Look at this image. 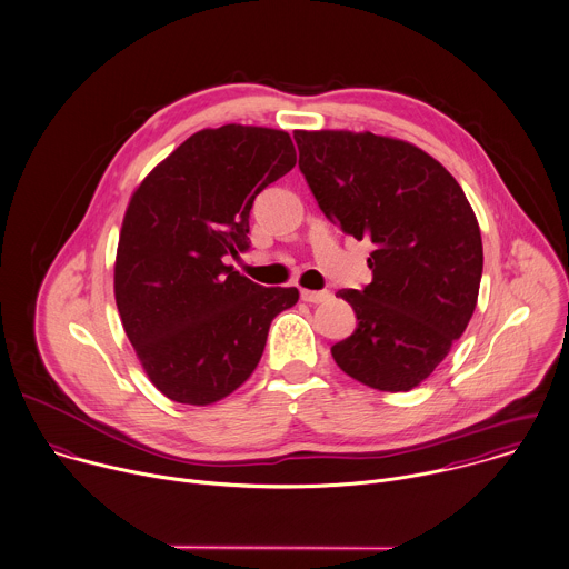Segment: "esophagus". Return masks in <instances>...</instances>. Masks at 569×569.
<instances>
[{
	"mask_svg": "<svg viewBox=\"0 0 569 569\" xmlns=\"http://www.w3.org/2000/svg\"><path fill=\"white\" fill-rule=\"evenodd\" d=\"M329 291H309V289H302L300 291V298L305 300V302H311V305H318V302H325V300H329Z\"/></svg>",
	"mask_w": 569,
	"mask_h": 569,
	"instance_id": "obj_1",
	"label": "esophagus"
}]
</instances>
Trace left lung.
Instances as JSON below:
<instances>
[{
    "label": "left lung",
    "instance_id": "1",
    "mask_svg": "<svg viewBox=\"0 0 569 569\" xmlns=\"http://www.w3.org/2000/svg\"><path fill=\"white\" fill-rule=\"evenodd\" d=\"M293 140L327 220L373 244L371 282L336 293L358 325L331 356L367 387L409 391L442 362L476 309V216L451 173L409 142L349 131H296Z\"/></svg>",
    "mask_w": 569,
    "mask_h": 569
}]
</instances>
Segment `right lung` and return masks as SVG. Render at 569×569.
I'll list each match as a JSON object with an SVG mask.
<instances>
[{
    "mask_svg": "<svg viewBox=\"0 0 569 569\" xmlns=\"http://www.w3.org/2000/svg\"><path fill=\"white\" fill-rule=\"evenodd\" d=\"M296 167L284 131L227 124L182 142L133 193L118 244L116 302L151 382L211 405L258 367L271 320L298 289L224 264L249 251L256 196Z\"/></svg>",
    "mask_w": 569,
    "mask_h": 569,
    "instance_id": "right-lung-1",
    "label": "right lung"
}]
</instances>
